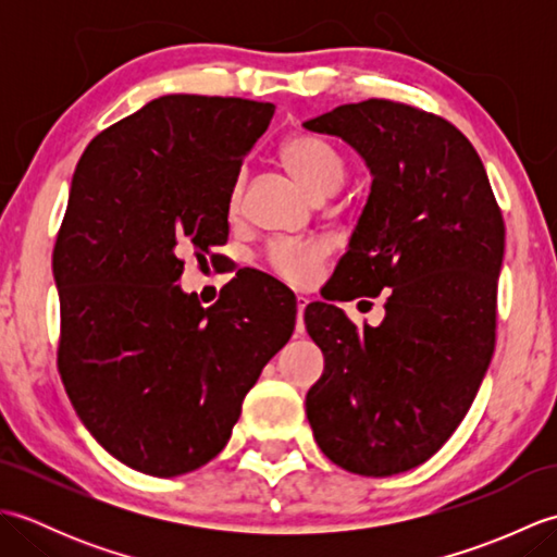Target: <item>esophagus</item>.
Instances as JSON below:
<instances>
[{
    "instance_id": "34e87169",
    "label": "esophagus",
    "mask_w": 557,
    "mask_h": 557,
    "mask_svg": "<svg viewBox=\"0 0 557 557\" xmlns=\"http://www.w3.org/2000/svg\"><path fill=\"white\" fill-rule=\"evenodd\" d=\"M306 304H309V297H304V294H299L297 297V313H299V333H301V315H304V309Z\"/></svg>"
}]
</instances>
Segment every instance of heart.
I'll use <instances>...</instances> for the list:
<instances>
[{
	"label": "heart",
	"instance_id": "obj_1",
	"mask_svg": "<svg viewBox=\"0 0 557 557\" xmlns=\"http://www.w3.org/2000/svg\"><path fill=\"white\" fill-rule=\"evenodd\" d=\"M282 164L311 196H333L347 176L345 160L339 152L327 144L325 138L315 134H294L280 148ZM242 203V182L232 186L230 208L239 210ZM325 260V246L321 244H275L268 253V263L280 280L289 285H311L321 275V265Z\"/></svg>",
	"mask_w": 557,
	"mask_h": 557
}]
</instances>
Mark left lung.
I'll list each match as a JSON object with an SVG mask.
<instances>
[{"label": "left lung", "mask_w": 557, "mask_h": 557, "mask_svg": "<svg viewBox=\"0 0 557 557\" xmlns=\"http://www.w3.org/2000/svg\"><path fill=\"white\" fill-rule=\"evenodd\" d=\"M304 128L359 152L373 182L339 258L333 301L387 292L381 325L306 306L323 375L306 417L323 455L359 476H393L445 445L495 347L505 224L474 146L429 112L389 100L342 104Z\"/></svg>", "instance_id": "8db88e82"}]
</instances>
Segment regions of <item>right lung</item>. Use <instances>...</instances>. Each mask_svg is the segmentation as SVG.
Instances as JSON below:
<instances>
[{
    "label": "right lung",
    "instance_id": "add662e5",
    "mask_svg": "<svg viewBox=\"0 0 557 557\" xmlns=\"http://www.w3.org/2000/svg\"><path fill=\"white\" fill-rule=\"evenodd\" d=\"M272 114L270 102L162 96L76 164L52 256L59 373L88 433L140 474L215 459L294 333L297 299L268 277L232 280L210 309L176 285L184 251L227 242L232 186Z\"/></svg>",
    "mask_w": 557,
    "mask_h": 557
}]
</instances>
